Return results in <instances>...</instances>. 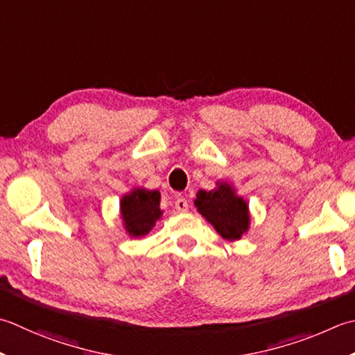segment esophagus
<instances>
[{"label": "esophagus", "instance_id": "obj_1", "mask_svg": "<svg viewBox=\"0 0 355 355\" xmlns=\"http://www.w3.org/2000/svg\"><path fill=\"white\" fill-rule=\"evenodd\" d=\"M175 209H177L178 212H187V211H189V203H187V200L183 198V197L177 198V201H175Z\"/></svg>", "mask_w": 355, "mask_h": 355}]
</instances>
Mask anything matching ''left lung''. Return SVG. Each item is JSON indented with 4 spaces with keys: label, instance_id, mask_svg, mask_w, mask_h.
<instances>
[{
    "label": "left lung",
    "instance_id": "1",
    "mask_svg": "<svg viewBox=\"0 0 355 355\" xmlns=\"http://www.w3.org/2000/svg\"><path fill=\"white\" fill-rule=\"evenodd\" d=\"M196 206L226 240H239L248 231V205L245 200L235 196L231 186L220 184L218 189L200 191Z\"/></svg>",
    "mask_w": 355,
    "mask_h": 355
}]
</instances>
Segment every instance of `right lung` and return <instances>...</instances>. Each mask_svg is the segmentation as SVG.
<instances>
[{
  "instance_id": "add662e5",
  "label": "right lung",
  "mask_w": 355,
  "mask_h": 355,
  "mask_svg": "<svg viewBox=\"0 0 355 355\" xmlns=\"http://www.w3.org/2000/svg\"><path fill=\"white\" fill-rule=\"evenodd\" d=\"M121 215L128 232L132 237H140L154 227L162 215L159 193L157 191L135 189L121 200Z\"/></svg>"
}]
</instances>
